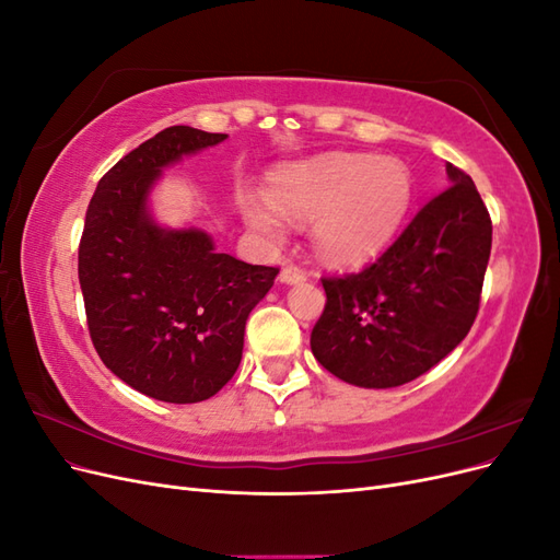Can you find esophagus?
Instances as JSON below:
<instances>
[{"label":"esophagus","mask_w":560,"mask_h":560,"mask_svg":"<svg viewBox=\"0 0 560 560\" xmlns=\"http://www.w3.org/2000/svg\"><path fill=\"white\" fill-rule=\"evenodd\" d=\"M306 278H308L306 270H303L301 266H294V264H287V266H282V270H280V280H282L284 284H296V282L306 280Z\"/></svg>","instance_id":"esophagus-1"}]
</instances>
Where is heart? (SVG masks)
<instances>
[{
	"instance_id": "1",
	"label": "heart",
	"mask_w": 560,
	"mask_h": 560,
	"mask_svg": "<svg viewBox=\"0 0 560 560\" xmlns=\"http://www.w3.org/2000/svg\"><path fill=\"white\" fill-rule=\"evenodd\" d=\"M270 200L294 222L317 219L315 247L327 264L358 268L395 241L411 210L413 177L395 159L327 154L278 171L270 177ZM275 209L266 202L243 206L254 229L280 241L284 219Z\"/></svg>"
}]
</instances>
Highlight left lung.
<instances>
[{
	"instance_id": "8db88e82",
	"label": "left lung",
	"mask_w": 560,
	"mask_h": 560,
	"mask_svg": "<svg viewBox=\"0 0 560 560\" xmlns=\"http://www.w3.org/2000/svg\"><path fill=\"white\" fill-rule=\"evenodd\" d=\"M448 189L418 210L360 273L322 278L325 311L311 348L329 374L397 387L463 341L479 313L493 224L471 177L446 165Z\"/></svg>"
}]
</instances>
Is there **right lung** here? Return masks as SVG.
I'll return each instance as SVG.
<instances>
[{"label": "right lung", "instance_id": "obj_1", "mask_svg": "<svg viewBox=\"0 0 560 560\" xmlns=\"http://www.w3.org/2000/svg\"><path fill=\"white\" fill-rule=\"evenodd\" d=\"M224 140L189 126L161 130L97 182L83 222L91 341L114 376L161 401L210 399L233 378L247 315L280 273L217 252L198 229L165 231L147 212L165 165Z\"/></svg>", "mask_w": 560, "mask_h": 560}]
</instances>
